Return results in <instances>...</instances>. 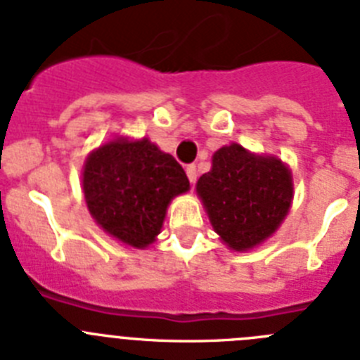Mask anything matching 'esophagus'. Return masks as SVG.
Wrapping results in <instances>:
<instances>
[{
    "label": "esophagus",
    "mask_w": 360,
    "mask_h": 360,
    "mask_svg": "<svg viewBox=\"0 0 360 360\" xmlns=\"http://www.w3.org/2000/svg\"><path fill=\"white\" fill-rule=\"evenodd\" d=\"M186 176H188L190 183L195 184V181H198V167L195 165H188L186 167Z\"/></svg>",
    "instance_id": "34e87169"
}]
</instances>
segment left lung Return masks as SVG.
I'll list each match as a JSON object with an SVG mask.
<instances>
[{
    "label": "left lung",
    "mask_w": 360,
    "mask_h": 360,
    "mask_svg": "<svg viewBox=\"0 0 360 360\" xmlns=\"http://www.w3.org/2000/svg\"><path fill=\"white\" fill-rule=\"evenodd\" d=\"M195 192L224 245L250 252L270 239L288 215L293 177L277 155L230 143L212 155L210 172L199 177Z\"/></svg>",
    "instance_id": "left-lung-1"
}]
</instances>
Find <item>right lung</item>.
I'll return each mask as SVG.
<instances>
[{"label": "right lung", "instance_id": "right-lung-1", "mask_svg": "<svg viewBox=\"0 0 360 360\" xmlns=\"http://www.w3.org/2000/svg\"><path fill=\"white\" fill-rule=\"evenodd\" d=\"M81 186L103 232L145 250L161 233L172 199L188 192L190 181L179 162L148 137L117 136L86 155Z\"/></svg>", "mask_w": 360, "mask_h": 360}]
</instances>
